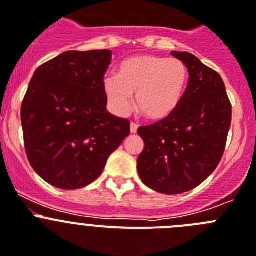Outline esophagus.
Segmentation results:
<instances>
[{
  "instance_id": "obj_1",
  "label": "esophagus",
  "mask_w": 256,
  "mask_h": 256,
  "mask_svg": "<svg viewBox=\"0 0 256 256\" xmlns=\"http://www.w3.org/2000/svg\"><path fill=\"white\" fill-rule=\"evenodd\" d=\"M138 128H139V126H138L136 124L131 122V125H130V131H131V134H136V132H138Z\"/></svg>"
}]
</instances>
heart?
<instances>
[{"label": "heart", "mask_w": 256, "mask_h": 256, "mask_svg": "<svg viewBox=\"0 0 256 256\" xmlns=\"http://www.w3.org/2000/svg\"><path fill=\"white\" fill-rule=\"evenodd\" d=\"M188 85V66L181 60L160 56H136L120 65L116 78L104 80V93L120 116L128 114L131 96L135 107L150 121H164L176 114Z\"/></svg>", "instance_id": "heart-1"}]
</instances>
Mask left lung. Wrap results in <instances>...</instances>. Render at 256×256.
<instances>
[{
    "mask_svg": "<svg viewBox=\"0 0 256 256\" xmlns=\"http://www.w3.org/2000/svg\"><path fill=\"white\" fill-rule=\"evenodd\" d=\"M188 66V85L176 114L138 128L144 150L138 174L152 190L182 194L206 181L224 153L232 106L217 71L188 52H172Z\"/></svg>",
    "mask_w": 256,
    "mask_h": 256,
    "instance_id": "8db88e82",
    "label": "left lung"
}]
</instances>
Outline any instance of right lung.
<instances>
[{
  "label": "right lung",
  "instance_id": "1",
  "mask_svg": "<svg viewBox=\"0 0 256 256\" xmlns=\"http://www.w3.org/2000/svg\"><path fill=\"white\" fill-rule=\"evenodd\" d=\"M108 50H68L39 66L22 104L28 160L54 188H82L103 172L130 135V121L107 111Z\"/></svg>",
  "mask_w": 256,
  "mask_h": 256
}]
</instances>
